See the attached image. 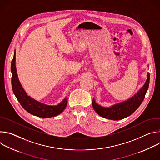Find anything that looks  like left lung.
<instances>
[{"instance_id": "left-lung-1", "label": "left lung", "mask_w": 160, "mask_h": 160, "mask_svg": "<svg viewBox=\"0 0 160 160\" xmlns=\"http://www.w3.org/2000/svg\"><path fill=\"white\" fill-rule=\"evenodd\" d=\"M150 75L148 73L147 80L143 87L129 99L105 108L97 104L93 98L92 107L101 117L112 120H120L130 115L138 109L142 102L149 84Z\"/></svg>"}]
</instances>
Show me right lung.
<instances>
[{"label": "right lung", "mask_w": 160, "mask_h": 160, "mask_svg": "<svg viewBox=\"0 0 160 160\" xmlns=\"http://www.w3.org/2000/svg\"><path fill=\"white\" fill-rule=\"evenodd\" d=\"M16 52L11 62V83L13 92L18 101L27 111L32 115L41 118H51L61 113L66 107L68 99L65 98L62 101L56 106H49L40 102L28 96L21 85L16 68Z\"/></svg>", "instance_id": "add662e5"}]
</instances>
